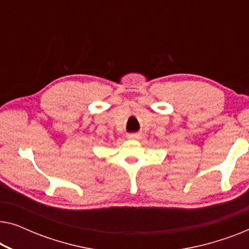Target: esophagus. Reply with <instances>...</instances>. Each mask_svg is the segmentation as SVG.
Returning a JSON list of instances; mask_svg holds the SVG:
<instances>
[{"instance_id": "esophagus-1", "label": "esophagus", "mask_w": 249, "mask_h": 249, "mask_svg": "<svg viewBox=\"0 0 249 249\" xmlns=\"http://www.w3.org/2000/svg\"><path fill=\"white\" fill-rule=\"evenodd\" d=\"M127 137L129 139H135V141H137V139H141V134H138V132H135V134H128Z\"/></svg>"}]
</instances>
